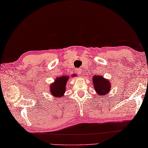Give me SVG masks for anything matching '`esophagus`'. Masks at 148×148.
<instances>
[{"label":"esophagus","mask_w":148,"mask_h":148,"mask_svg":"<svg viewBox=\"0 0 148 148\" xmlns=\"http://www.w3.org/2000/svg\"><path fill=\"white\" fill-rule=\"evenodd\" d=\"M82 69L81 68H79V69H77V73L78 74H81L82 73Z\"/></svg>","instance_id":"esophagus-1"}]
</instances>
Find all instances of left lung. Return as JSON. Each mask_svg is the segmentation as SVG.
<instances>
[{"instance_id": "left-lung-1", "label": "left lung", "mask_w": 148, "mask_h": 148, "mask_svg": "<svg viewBox=\"0 0 148 148\" xmlns=\"http://www.w3.org/2000/svg\"><path fill=\"white\" fill-rule=\"evenodd\" d=\"M93 83L95 90L98 96L102 97L110 93L111 84L110 80L104 79L102 75H95L93 77Z\"/></svg>"}]
</instances>
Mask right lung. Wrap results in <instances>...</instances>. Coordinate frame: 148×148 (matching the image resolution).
<instances>
[{
	"mask_svg": "<svg viewBox=\"0 0 148 148\" xmlns=\"http://www.w3.org/2000/svg\"><path fill=\"white\" fill-rule=\"evenodd\" d=\"M69 80V77L62 76L57 77L55 82L49 86V93L53 97L62 98L66 91V86Z\"/></svg>",
	"mask_w": 148,
	"mask_h": 148,
	"instance_id": "right-lung-1",
	"label": "right lung"
}]
</instances>
